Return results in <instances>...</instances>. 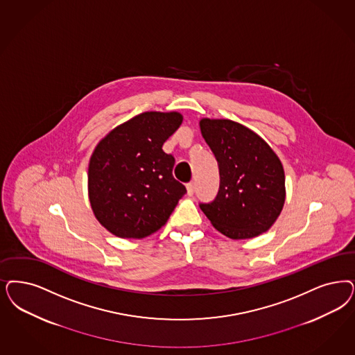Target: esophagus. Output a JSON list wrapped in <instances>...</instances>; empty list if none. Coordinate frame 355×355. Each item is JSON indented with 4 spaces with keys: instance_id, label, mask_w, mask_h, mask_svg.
<instances>
[{
    "instance_id": "esophagus-1",
    "label": "esophagus",
    "mask_w": 355,
    "mask_h": 355,
    "mask_svg": "<svg viewBox=\"0 0 355 355\" xmlns=\"http://www.w3.org/2000/svg\"><path fill=\"white\" fill-rule=\"evenodd\" d=\"M186 189H187V196H191L196 191V184L194 182H190V184H186Z\"/></svg>"
}]
</instances>
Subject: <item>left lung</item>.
Wrapping results in <instances>:
<instances>
[{
    "label": "left lung",
    "mask_w": 355,
    "mask_h": 355,
    "mask_svg": "<svg viewBox=\"0 0 355 355\" xmlns=\"http://www.w3.org/2000/svg\"><path fill=\"white\" fill-rule=\"evenodd\" d=\"M199 125L220 174L218 196L200 203V209L219 232L233 240L266 232L286 199L281 159L262 137L240 123L205 118Z\"/></svg>",
    "instance_id": "obj_1"
}]
</instances>
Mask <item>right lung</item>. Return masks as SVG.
<instances>
[{"mask_svg":"<svg viewBox=\"0 0 355 355\" xmlns=\"http://www.w3.org/2000/svg\"><path fill=\"white\" fill-rule=\"evenodd\" d=\"M182 123L180 112L147 111L115 127L94 149L87 190L97 220L122 239H143L168 221L186 187L173 177L162 144Z\"/></svg>","mask_w":355,"mask_h":355,"instance_id":"1","label":"right lung"}]
</instances>
